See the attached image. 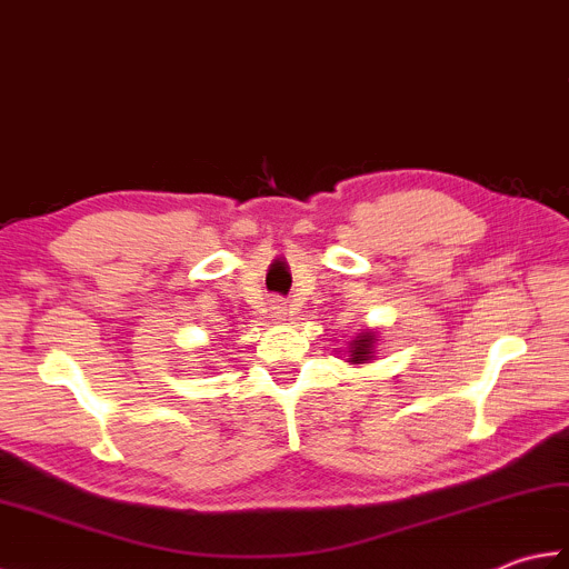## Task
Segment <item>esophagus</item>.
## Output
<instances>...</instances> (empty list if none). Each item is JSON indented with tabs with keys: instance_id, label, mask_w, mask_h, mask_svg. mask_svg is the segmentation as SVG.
Here are the masks:
<instances>
[{
	"instance_id": "obj_1",
	"label": "esophagus",
	"mask_w": 569,
	"mask_h": 569,
	"mask_svg": "<svg viewBox=\"0 0 569 569\" xmlns=\"http://www.w3.org/2000/svg\"><path fill=\"white\" fill-rule=\"evenodd\" d=\"M271 312H273V318H283L286 316V303L281 298H273L271 300Z\"/></svg>"
}]
</instances>
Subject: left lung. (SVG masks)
<instances>
[{
	"label": "left lung",
	"mask_w": 569,
	"mask_h": 569,
	"mask_svg": "<svg viewBox=\"0 0 569 569\" xmlns=\"http://www.w3.org/2000/svg\"><path fill=\"white\" fill-rule=\"evenodd\" d=\"M373 357V332H361L357 340L352 342V361L361 365Z\"/></svg>",
	"instance_id": "left-lung-1"
}]
</instances>
